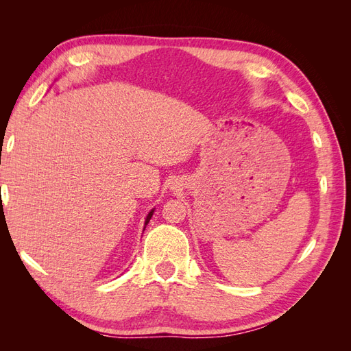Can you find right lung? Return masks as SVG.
I'll use <instances>...</instances> for the list:
<instances>
[{
    "instance_id": "obj_1",
    "label": "right lung",
    "mask_w": 351,
    "mask_h": 351,
    "mask_svg": "<svg viewBox=\"0 0 351 351\" xmlns=\"http://www.w3.org/2000/svg\"><path fill=\"white\" fill-rule=\"evenodd\" d=\"M152 215H154V209L149 212V214H147V217H146V219H145V228H146V226H147V222H149V219L152 218ZM143 228V230H145Z\"/></svg>"
}]
</instances>
